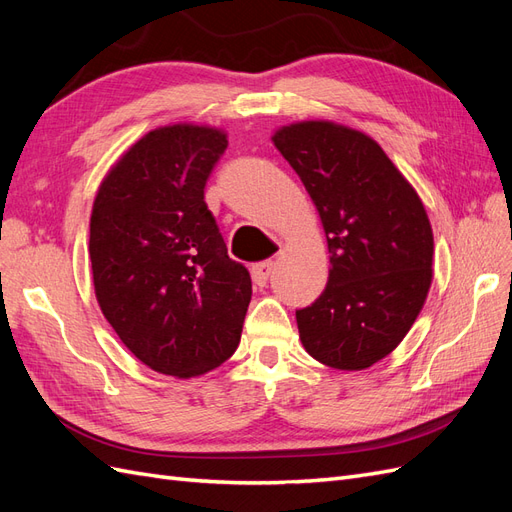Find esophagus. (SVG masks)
I'll return each instance as SVG.
<instances>
[{
    "mask_svg": "<svg viewBox=\"0 0 512 512\" xmlns=\"http://www.w3.org/2000/svg\"><path fill=\"white\" fill-rule=\"evenodd\" d=\"M271 273H273V260L258 262V265L252 267V280L256 286H265L269 282Z\"/></svg>",
    "mask_w": 512,
    "mask_h": 512,
    "instance_id": "esophagus-1",
    "label": "esophagus"
}]
</instances>
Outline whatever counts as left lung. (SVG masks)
<instances>
[{"label":"left lung","mask_w":512,"mask_h":512,"mask_svg":"<svg viewBox=\"0 0 512 512\" xmlns=\"http://www.w3.org/2000/svg\"><path fill=\"white\" fill-rule=\"evenodd\" d=\"M312 196L329 243V282L297 312L303 348L346 371L391 354L423 309L433 232L408 179L367 134L299 121L273 134Z\"/></svg>","instance_id":"8db88e82"}]
</instances>
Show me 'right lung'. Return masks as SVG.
Segmentation results:
<instances>
[{
	"mask_svg": "<svg viewBox=\"0 0 512 512\" xmlns=\"http://www.w3.org/2000/svg\"><path fill=\"white\" fill-rule=\"evenodd\" d=\"M218 128L175 123L136 141L100 183L89 222L96 299L153 371L194 378L237 350L250 273L228 256L205 203L226 151Z\"/></svg>",
	"mask_w": 512,
	"mask_h": 512,
	"instance_id": "obj_1",
	"label": "right lung"
}]
</instances>
